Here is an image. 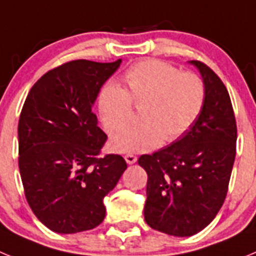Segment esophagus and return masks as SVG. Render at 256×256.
Here are the masks:
<instances>
[{"instance_id":"1","label":"esophagus","mask_w":256,"mask_h":256,"mask_svg":"<svg viewBox=\"0 0 256 256\" xmlns=\"http://www.w3.org/2000/svg\"><path fill=\"white\" fill-rule=\"evenodd\" d=\"M124 159H126V162H128V164H134V162H137V158H136L134 155H132V154H126V155L124 156Z\"/></svg>"}]
</instances>
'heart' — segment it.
<instances>
[{
  "label": "heart",
  "instance_id": "1",
  "mask_svg": "<svg viewBox=\"0 0 256 256\" xmlns=\"http://www.w3.org/2000/svg\"><path fill=\"white\" fill-rule=\"evenodd\" d=\"M126 88L108 83L98 96V112L108 133H114L132 116V104L142 105V122L110 140L115 152L136 154L156 148L164 140L182 137L200 116L205 104L202 79L159 60H144L124 74Z\"/></svg>",
  "mask_w": 256,
  "mask_h": 256
}]
</instances>
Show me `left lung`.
Wrapping results in <instances>:
<instances>
[{
	"label": "left lung",
	"instance_id": "obj_1",
	"mask_svg": "<svg viewBox=\"0 0 256 256\" xmlns=\"http://www.w3.org/2000/svg\"><path fill=\"white\" fill-rule=\"evenodd\" d=\"M190 62L205 86L200 116L177 141L138 159L148 173L144 220L177 237L196 234L216 218L236 156L237 126L227 88L204 62Z\"/></svg>",
	"mask_w": 256,
	"mask_h": 256
}]
</instances>
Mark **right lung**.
<instances>
[{"label":"right lung","mask_w":256,"mask_h":256,"mask_svg":"<svg viewBox=\"0 0 256 256\" xmlns=\"http://www.w3.org/2000/svg\"><path fill=\"white\" fill-rule=\"evenodd\" d=\"M69 61L30 88L20 112L19 170L29 206L47 228L76 234L105 218L104 198L126 169L120 155L98 158L108 136L92 106L104 83L120 66Z\"/></svg>","instance_id":"add662e5"}]
</instances>
